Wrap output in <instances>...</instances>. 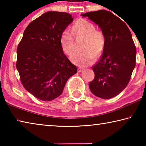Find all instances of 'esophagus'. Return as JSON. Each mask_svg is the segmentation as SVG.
<instances>
[{"label":"esophagus","instance_id":"1","mask_svg":"<svg viewBox=\"0 0 146 146\" xmlns=\"http://www.w3.org/2000/svg\"><path fill=\"white\" fill-rule=\"evenodd\" d=\"M83 71V69L81 68H78V72L80 73V72H82V71Z\"/></svg>","mask_w":146,"mask_h":146}]
</instances>
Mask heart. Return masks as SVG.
Returning <instances> with one entry per match:
<instances>
[{
  "label": "heart",
  "mask_w": 146,
  "mask_h": 146,
  "mask_svg": "<svg viewBox=\"0 0 146 146\" xmlns=\"http://www.w3.org/2000/svg\"><path fill=\"white\" fill-rule=\"evenodd\" d=\"M73 33L76 36L85 38L83 52L75 53L71 56V60L76 65L85 67L95 61V56L102 53L106 44V36L102 31L96 29L95 25L87 20L80 19L73 26ZM73 33L68 29L62 32L60 44L62 51L66 55L72 53L74 47Z\"/></svg>",
  "instance_id": "1"
}]
</instances>
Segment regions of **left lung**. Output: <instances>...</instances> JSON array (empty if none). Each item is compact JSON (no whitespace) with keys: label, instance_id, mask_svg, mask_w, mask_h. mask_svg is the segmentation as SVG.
<instances>
[{"label":"left lung","instance_id":"obj_1","mask_svg":"<svg viewBox=\"0 0 146 146\" xmlns=\"http://www.w3.org/2000/svg\"><path fill=\"white\" fill-rule=\"evenodd\" d=\"M100 27L106 44L100 60L93 67L95 78L89 84L94 95L115 97L129 83L136 64V47L129 29L120 19L106 10L81 14Z\"/></svg>","mask_w":146,"mask_h":146}]
</instances>
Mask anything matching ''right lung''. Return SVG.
I'll use <instances>...</instances> for the list:
<instances>
[{
	"mask_svg": "<svg viewBox=\"0 0 146 146\" xmlns=\"http://www.w3.org/2000/svg\"><path fill=\"white\" fill-rule=\"evenodd\" d=\"M73 21L65 12H46L27 26L17 47L21 81L38 99L51 101L59 97L69 78L77 72L60 44L61 33Z\"/></svg>",
	"mask_w": 146,
	"mask_h": 146,
	"instance_id": "add662e5",
	"label": "right lung"
}]
</instances>
